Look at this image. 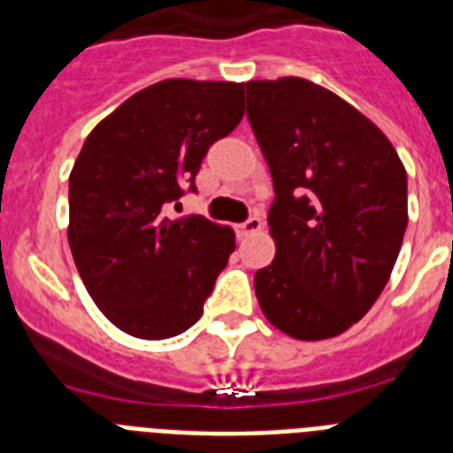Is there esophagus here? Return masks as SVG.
<instances>
[{
	"mask_svg": "<svg viewBox=\"0 0 453 453\" xmlns=\"http://www.w3.org/2000/svg\"><path fill=\"white\" fill-rule=\"evenodd\" d=\"M240 227H242V234H254L263 227V219L258 216V213H254V216H249V219L244 220Z\"/></svg>",
	"mask_w": 453,
	"mask_h": 453,
	"instance_id": "esophagus-1",
	"label": "esophagus"
}]
</instances>
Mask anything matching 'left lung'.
<instances>
[{
  "label": "left lung",
  "instance_id": "8db88e82",
  "mask_svg": "<svg viewBox=\"0 0 453 453\" xmlns=\"http://www.w3.org/2000/svg\"><path fill=\"white\" fill-rule=\"evenodd\" d=\"M247 117L270 166L275 261L256 296L277 329L331 338L369 312L407 230V171L383 134L308 80L249 81Z\"/></svg>",
  "mask_w": 453,
  "mask_h": 453
}]
</instances>
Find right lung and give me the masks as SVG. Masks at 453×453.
Listing matches in <instances>:
<instances>
[{"label":"right lung","mask_w":453,"mask_h":453,"mask_svg":"<svg viewBox=\"0 0 453 453\" xmlns=\"http://www.w3.org/2000/svg\"><path fill=\"white\" fill-rule=\"evenodd\" d=\"M242 115L244 84L166 80L124 101L81 145L67 242L87 291L124 334L162 341L202 317L234 234L166 211L197 192L206 152Z\"/></svg>","instance_id":"1"}]
</instances>
